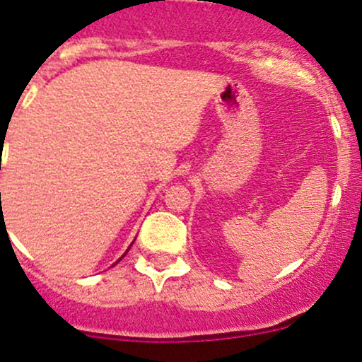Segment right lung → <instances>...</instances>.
Masks as SVG:
<instances>
[{
  "label": "right lung",
  "instance_id": "obj_1",
  "mask_svg": "<svg viewBox=\"0 0 362 362\" xmlns=\"http://www.w3.org/2000/svg\"><path fill=\"white\" fill-rule=\"evenodd\" d=\"M124 255H127V253H124ZM124 255H123V257H124ZM123 257H121V258H123ZM121 258H119V260H121ZM119 260H117V262H119ZM117 262H116V264H117Z\"/></svg>",
  "mask_w": 362,
  "mask_h": 362
}]
</instances>
